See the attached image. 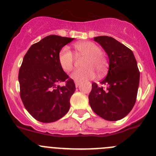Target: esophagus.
Listing matches in <instances>:
<instances>
[{
  "instance_id": "1",
  "label": "esophagus",
  "mask_w": 156,
  "mask_h": 156,
  "mask_svg": "<svg viewBox=\"0 0 156 156\" xmlns=\"http://www.w3.org/2000/svg\"><path fill=\"white\" fill-rule=\"evenodd\" d=\"M75 86H76L77 87H78V86H79V84H80V82L78 81H75Z\"/></svg>"
}]
</instances>
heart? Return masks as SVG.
I'll return each mask as SVG.
<instances>
[{
    "instance_id": "1",
    "label": "heart",
    "mask_w": 156,
    "mask_h": 156,
    "mask_svg": "<svg viewBox=\"0 0 156 156\" xmlns=\"http://www.w3.org/2000/svg\"><path fill=\"white\" fill-rule=\"evenodd\" d=\"M79 53L86 56L83 61V68L77 69L71 75L73 79L79 81H87L94 78L96 72L98 75L106 73L108 69V62L106 56L96 44L90 41L78 42L74 45ZM73 55L68 47H63L58 54V62L62 69L69 72L73 68Z\"/></svg>"
}]
</instances>
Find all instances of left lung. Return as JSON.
<instances>
[{
	"label": "left lung",
	"mask_w": 156,
	"mask_h": 156,
	"mask_svg": "<svg viewBox=\"0 0 156 156\" xmlns=\"http://www.w3.org/2000/svg\"><path fill=\"white\" fill-rule=\"evenodd\" d=\"M108 55V71L100 87L92 84L89 103L93 111L107 121L123 119L135 104L140 82V72L133 52L108 36L94 37ZM106 86V87H103Z\"/></svg>",
	"instance_id": "8db88e82"
}]
</instances>
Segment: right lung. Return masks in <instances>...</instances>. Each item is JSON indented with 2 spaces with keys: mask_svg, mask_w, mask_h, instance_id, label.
<instances>
[{
  "mask_svg": "<svg viewBox=\"0 0 156 156\" xmlns=\"http://www.w3.org/2000/svg\"><path fill=\"white\" fill-rule=\"evenodd\" d=\"M71 37L47 36L29 49L19 72L20 97L26 110L44 123L56 122L70 108V98L75 90L72 79L62 70L58 54ZM66 81L65 86H57Z\"/></svg>",
  "mask_w": 156,
  "mask_h": 156,
  "instance_id": "obj_1",
  "label": "right lung"
}]
</instances>
